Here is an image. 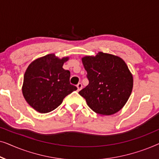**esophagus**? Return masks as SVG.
<instances>
[{"label": "esophagus", "mask_w": 159, "mask_h": 159, "mask_svg": "<svg viewBox=\"0 0 159 159\" xmlns=\"http://www.w3.org/2000/svg\"><path fill=\"white\" fill-rule=\"evenodd\" d=\"M77 87V90L80 91V90H81V89L82 88V83H78Z\"/></svg>", "instance_id": "34e87169"}]
</instances>
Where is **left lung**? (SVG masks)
Listing matches in <instances>:
<instances>
[{"label": "left lung", "mask_w": 159, "mask_h": 159, "mask_svg": "<svg viewBox=\"0 0 159 159\" xmlns=\"http://www.w3.org/2000/svg\"><path fill=\"white\" fill-rule=\"evenodd\" d=\"M89 80L79 92L96 114L112 115L124 107L131 95L133 77L125 61L119 56L99 52L82 58Z\"/></svg>", "instance_id": "1"}]
</instances>
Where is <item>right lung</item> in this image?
Wrapping results in <instances>:
<instances>
[{
	"label": "right lung",
	"instance_id": "obj_1",
	"mask_svg": "<svg viewBox=\"0 0 159 159\" xmlns=\"http://www.w3.org/2000/svg\"><path fill=\"white\" fill-rule=\"evenodd\" d=\"M69 57L48 54L33 61L24 76L22 93L26 101L41 114L51 112L66 95L77 90L70 84V71L63 69Z\"/></svg>",
	"mask_w": 159,
	"mask_h": 159
}]
</instances>
